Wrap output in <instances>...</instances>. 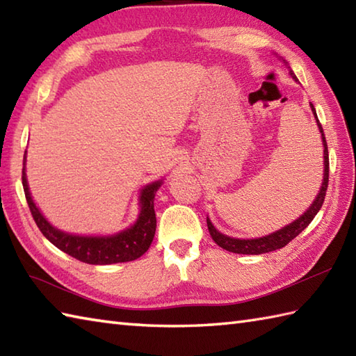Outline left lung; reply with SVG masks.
Masks as SVG:
<instances>
[{
	"label": "left lung",
	"mask_w": 356,
	"mask_h": 356,
	"mask_svg": "<svg viewBox=\"0 0 356 356\" xmlns=\"http://www.w3.org/2000/svg\"><path fill=\"white\" fill-rule=\"evenodd\" d=\"M292 74V73H291ZM292 78H295L292 74ZM312 111H314V116L316 119V124H318L320 128V133H321V138H323V147H324V177H323V185H321V190L316 195V199L314 200L312 207L309 208L306 213L301 216L297 220L292 222L291 225L284 226L283 229H280L274 234H269L266 237H260V238H232L225 236V234L218 232L214 225L209 222V218H207V223H208V229L211 237L216 241V243L226 249V251L229 252H236V254H251V255H259V254H264V252H270V251H275V249L280 248H284L287 243H289L291 240H293L295 237L298 236V234L303 231L305 228H307V225L314 220V217L316 216V213L321 209L323 203H324V195H326L327 191V185H329V151H327V142H326V136H324L323 131V127L320 124L318 118H316V113L314 105L311 104Z\"/></svg>",
	"instance_id": "obj_1"
}]
</instances>
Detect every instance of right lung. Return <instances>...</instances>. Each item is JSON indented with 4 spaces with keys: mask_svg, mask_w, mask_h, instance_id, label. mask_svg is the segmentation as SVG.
<instances>
[{
    "mask_svg": "<svg viewBox=\"0 0 356 356\" xmlns=\"http://www.w3.org/2000/svg\"><path fill=\"white\" fill-rule=\"evenodd\" d=\"M162 182L147 185L140 193V214L138 222L116 236L110 237H81L59 231L45 220L29 193L26 171L22 168V188L33 220L42 236L63 252L88 264H111L139 259L148 251L156 232L154 194Z\"/></svg>",
    "mask_w": 356,
    "mask_h": 356,
    "instance_id": "1",
    "label": "right lung"
}]
</instances>
